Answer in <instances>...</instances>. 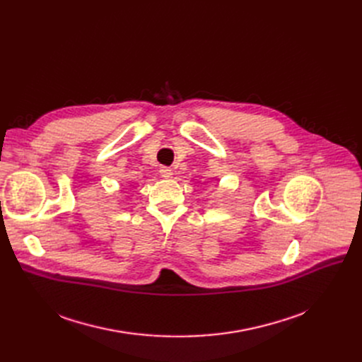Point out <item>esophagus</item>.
<instances>
[{
    "label": "esophagus",
    "mask_w": 362,
    "mask_h": 362,
    "mask_svg": "<svg viewBox=\"0 0 362 362\" xmlns=\"http://www.w3.org/2000/svg\"><path fill=\"white\" fill-rule=\"evenodd\" d=\"M171 175H173V171H171L168 167H161V168H160V176H161V177L168 179V177H171Z\"/></svg>",
    "instance_id": "1"
}]
</instances>
